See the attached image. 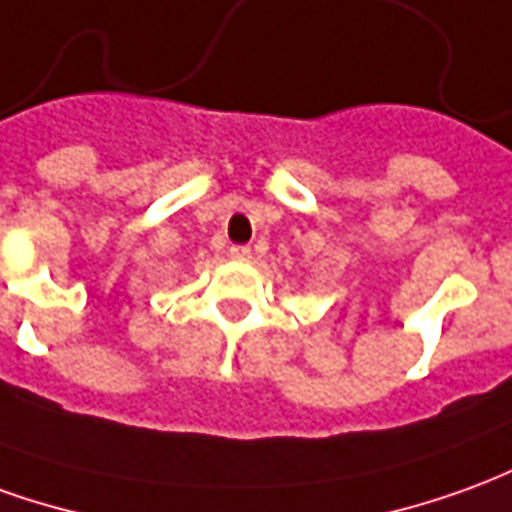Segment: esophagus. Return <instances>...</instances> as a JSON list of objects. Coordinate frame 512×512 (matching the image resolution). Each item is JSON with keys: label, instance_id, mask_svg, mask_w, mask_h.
<instances>
[{"label": "esophagus", "instance_id": "1", "mask_svg": "<svg viewBox=\"0 0 512 512\" xmlns=\"http://www.w3.org/2000/svg\"><path fill=\"white\" fill-rule=\"evenodd\" d=\"M230 257L232 260H238V263H246V260L252 257V249H249V246H230Z\"/></svg>", "mask_w": 512, "mask_h": 512}]
</instances>
